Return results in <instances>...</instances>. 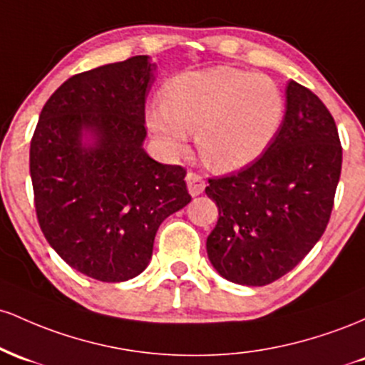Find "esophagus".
<instances>
[{"instance_id": "esophagus-1", "label": "esophagus", "mask_w": 365, "mask_h": 365, "mask_svg": "<svg viewBox=\"0 0 365 365\" xmlns=\"http://www.w3.org/2000/svg\"><path fill=\"white\" fill-rule=\"evenodd\" d=\"M186 186L191 196H198L203 193L205 190V181L202 175L195 174V172H187L186 174Z\"/></svg>"}]
</instances>
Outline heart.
Segmentation results:
<instances>
[{
	"instance_id": "b5f03b06",
	"label": "heart",
	"mask_w": 365,
	"mask_h": 365,
	"mask_svg": "<svg viewBox=\"0 0 365 365\" xmlns=\"http://www.w3.org/2000/svg\"><path fill=\"white\" fill-rule=\"evenodd\" d=\"M146 128L163 153L179 157L187 134L210 169L232 172L260 157L284 118V96L264 73L210 67L174 77L162 91V105L145 113Z\"/></svg>"
}]
</instances>
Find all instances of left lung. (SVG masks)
<instances>
[{"mask_svg":"<svg viewBox=\"0 0 365 365\" xmlns=\"http://www.w3.org/2000/svg\"><path fill=\"white\" fill-rule=\"evenodd\" d=\"M339 174L334 118L310 89L289 81L284 118L265 153L205 187L219 208L207 237L215 271L243 286H265L292 271L326 231Z\"/></svg>","mask_w":365,"mask_h":365,"instance_id":"8db88e82","label":"left lung"}]
</instances>
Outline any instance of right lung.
Instances as JSON below:
<instances>
[{
    "label": "right lung",
    "instance_id": "right-lung-1",
    "mask_svg": "<svg viewBox=\"0 0 365 365\" xmlns=\"http://www.w3.org/2000/svg\"><path fill=\"white\" fill-rule=\"evenodd\" d=\"M155 71L141 55L71 77L43 106L31 141L41 231L72 269L98 281L145 271L160 224L191 202L186 170L143 148Z\"/></svg>",
    "mask_w": 365,
    "mask_h": 365
}]
</instances>
